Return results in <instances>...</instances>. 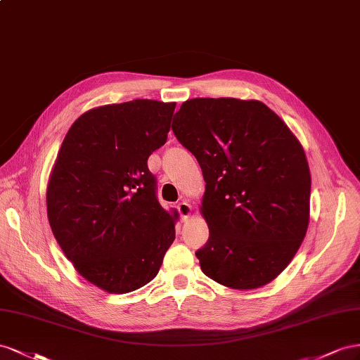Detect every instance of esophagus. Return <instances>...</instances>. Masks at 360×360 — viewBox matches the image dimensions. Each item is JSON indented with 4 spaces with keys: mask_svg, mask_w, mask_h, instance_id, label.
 Here are the masks:
<instances>
[{
    "mask_svg": "<svg viewBox=\"0 0 360 360\" xmlns=\"http://www.w3.org/2000/svg\"><path fill=\"white\" fill-rule=\"evenodd\" d=\"M178 212H179V215H181V219L182 220H186L188 215L191 214V205L187 202V200H182V202H179L178 203Z\"/></svg>",
    "mask_w": 360,
    "mask_h": 360,
    "instance_id": "1",
    "label": "esophagus"
}]
</instances>
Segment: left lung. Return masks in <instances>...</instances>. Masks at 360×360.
I'll use <instances>...</instances> for the list:
<instances>
[{
    "label": "left lung",
    "mask_w": 360,
    "mask_h": 360,
    "mask_svg": "<svg viewBox=\"0 0 360 360\" xmlns=\"http://www.w3.org/2000/svg\"><path fill=\"white\" fill-rule=\"evenodd\" d=\"M172 129L205 179L202 271L233 290L276 279L309 224L311 172L300 141L262 102L235 98L188 99Z\"/></svg>",
    "instance_id": "obj_1"
}]
</instances>
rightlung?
Wrapping results in <instances>:
<instances>
[{"label": "right lung", "mask_w": 360, "mask_h": 360, "mask_svg": "<svg viewBox=\"0 0 360 360\" xmlns=\"http://www.w3.org/2000/svg\"><path fill=\"white\" fill-rule=\"evenodd\" d=\"M176 104L134 99L86 111L61 143L46 190L54 237L90 283L136 291L158 274L178 212L157 199L148 158L167 140Z\"/></svg>", "instance_id": "1"}]
</instances>
